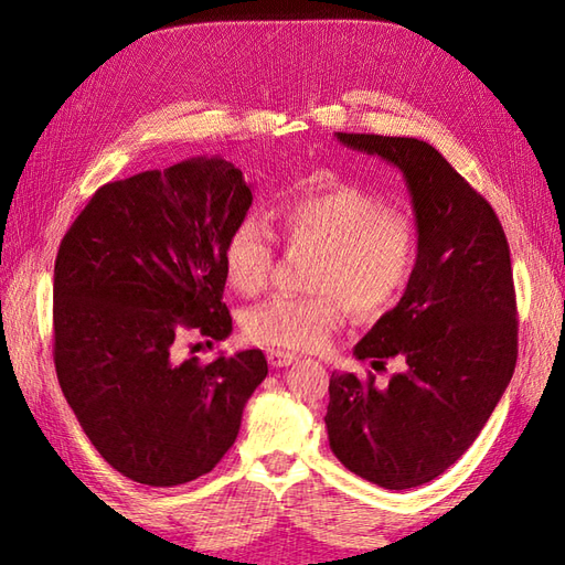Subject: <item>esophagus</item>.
<instances>
[{
    "instance_id": "1",
    "label": "esophagus",
    "mask_w": 565,
    "mask_h": 565,
    "mask_svg": "<svg viewBox=\"0 0 565 565\" xmlns=\"http://www.w3.org/2000/svg\"><path fill=\"white\" fill-rule=\"evenodd\" d=\"M296 359V354L291 352H281V350H269L267 352V362L274 366V369H281V366H289Z\"/></svg>"
}]
</instances>
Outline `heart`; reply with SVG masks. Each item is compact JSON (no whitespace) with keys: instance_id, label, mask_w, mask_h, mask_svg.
Wrapping results in <instances>:
<instances>
[{"instance_id":"1","label":"heart","mask_w":565,"mask_h":565,"mask_svg":"<svg viewBox=\"0 0 565 565\" xmlns=\"http://www.w3.org/2000/svg\"><path fill=\"white\" fill-rule=\"evenodd\" d=\"M291 245H313L303 296H271L252 306L243 330L252 342L276 350H320L354 316H379L398 301L415 271L419 235L411 215L388 209L352 184L310 189L279 209ZM274 235L257 215L239 218L223 245V271L237 294L267 289L274 269Z\"/></svg>"}]
</instances>
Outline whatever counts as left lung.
Returning <instances> with one entry per match:
<instances>
[{
	"label": "left lung",
	"mask_w": 565,
	"mask_h": 565,
	"mask_svg": "<svg viewBox=\"0 0 565 565\" xmlns=\"http://www.w3.org/2000/svg\"><path fill=\"white\" fill-rule=\"evenodd\" d=\"M403 172L417 218V264L401 303L354 347L376 376H330V449L388 490L435 481L481 435L518 364V301L493 206L425 140L338 134Z\"/></svg>",
	"instance_id": "left-lung-1"
}]
</instances>
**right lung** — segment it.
<instances>
[{
	"label": "right lung",
	"instance_id": "right-lung-1",
	"mask_svg": "<svg viewBox=\"0 0 565 565\" xmlns=\"http://www.w3.org/2000/svg\"><path fill=\"white\" fill-rule=\"evenodd\" d=\"M252 191L223 158H191L94 191L55 257L53 362L84 435L130 481L172 488L213 471L267 376L262 350L179 359L221 342L223 245Z\"/></svg>",
	"mask_w": 565,
	"mask_h": 565
}]
</instances>
